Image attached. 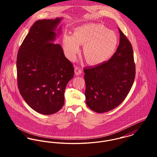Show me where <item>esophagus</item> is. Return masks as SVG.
<instances>
[{
    "label": "esophagus",
    "mask_w": 157,
    "mask_h": 157,
    "mask_svg": "<svg viewBox=\"0 0 157 157\" xmlns=\"http://www.w3.org/2000/svg\"><path fill=\"white\" fill-rule=\"evenodd\" d=\"M75 73L77 75H79L82 73V69L81 68L78 67H75Z\"/></svg>",
    "instance_id": "1"
}]
</instances>
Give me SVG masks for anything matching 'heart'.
Wrapping results in <instances>:
<instances>
[{"label":"heart","instance_id":"heart-1","mask_svg":"<svg viewBox=\"0 0 157 157\" xmlns=\"http://www.w3.org/2000/svg\"><path fill=\"white\" fill-rule=\"evenodd\" d=\"M118 42L116 33L98 23H88L76 28L72 36L63 37V46L67 58L74 60L80 51L79 45H85L83 54L90 65L103 63L114 54Z\"/></svg>","mask_w":157,"mask_h":157}]
</instances>
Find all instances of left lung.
I'll return each mask as SVG.
<instances>
[{
  "label": "left lung",
  "mask_w": 157,
  "mask_h": 157,
  "mask_svg": "<svg viewBox=\"0 0 157 157\" xmlns=\"http://www.w3.org/2000/svg\"><path fill=\"white\" fill-rule=\"evenodd\" d=\"M120 44L112 57L92 67H85L86 102L98 113L111 111L126 98L134 83L135 65L131 42L119 29Z\"/></svg>",
  "instance_id": "8db88e82"
}]
</instances>
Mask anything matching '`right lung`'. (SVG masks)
<instances>
[{"mask_svg": "<svg viewBox=\"0 0 157 157\" xmlns=\"http://www.w3.org/2000/svg\"><path fill=\"white\" fill-rule=\"evenodd\" d=\"M62 19L36 21L17 54L20 94L33 109L44 115L53 114L63 107L66 86L74 74L73 65L65 56L62 46L52 43Z\"/></svg>", "mask_w": 157, "mask_h": 157, "instance_id": "1", "label": "right lung"}]
</instances>
